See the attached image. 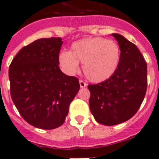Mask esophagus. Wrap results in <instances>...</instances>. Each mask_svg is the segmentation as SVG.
I'll return each mask as SVG.
<instances>
[{
  "mask_svg": "<svg viewBox=\"0 0 159 159\" xmlns=\"http://www.w3.org/2000/svg\"><path fill=\"white\" fill-rule=\"evenodd\" d=\"M80 88H85V87L88 86V84H87V83H85L84 81L83 80H80Z\"/></svg>",
  "mask_w": 159,
  "mask_h": 159,
  "instance_id": "1",
  "label": "esophagus"
}]
</instances>
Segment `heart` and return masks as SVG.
I'll list each match as a JSON object with an SVG mask.
<instances>
[{"label": "heart", "instance_id": "heart-1", "mask_svg": "<svg viewBox=\"0 0 159 159\" xmlns=\"http://www.w3.org/2000/svg\"><path fill=\"white\" fill-rule=\"evenodd\" d=\"M121 58L119 44L103 37H89L74 42L70 52L59 55V63L65 72L74 75L83 63L84 75L90 81L100 83L116 72Z\"/></svg>", "mask_w": 159, "mask_h": 159}]
</instances>
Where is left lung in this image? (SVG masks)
<instances>
[{
	"instance_id": "1",
	"label": "left lung",
	"mask_w": 159,
	"mask_h": 159,
	"mask_svg": "<svg viewBox=\"0 0 159 159\" xmlns=\"http://www.w3.org/2000/svg\"><path fill=\"white\" fill-rule=\"evenodd\" d=\"M121 50L116 72L107 80L89 84V106L98 123L114 126L135 115L147 87V65L139 48L124 36L112 33Z\"/></svg>"
}]
</instances>
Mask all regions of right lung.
<instances>
[{
    "mask_svg": "<svg viewBox=\"0 0 159 159\" xmlns=\"http://www.w3.org/2000/svg\"><path fill=\"white\" fill-rule=\"evenodd\" d=\"M62 43L60 37L35 40L22 48L9 66L12 101L25 121L37 128L61 126L80 89L78 79L60 69Z\"/></svg>",
    "mask_w": 159,
    "mask_h": 159,
    "instance_id": "obj_1",
    "label": "right lung"
}]
</instances>
